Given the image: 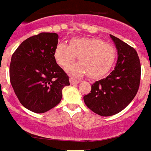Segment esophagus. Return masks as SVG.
<instances>
[{"label": "esophagus", "mask_w": 151, "mask_h": 151, "mask_svg": "<svg viewBox=\"0 0 151 151\" xmlns=\"http://www.w3.org/2000/svg\"><path fill=\"white\" fill-rule=\"evenodd\" d=\"M69 82H70V83L73 85V84H78L79 83V80H77L75 78H73V77H71V78H69Z\"/></svg>", "instance_id": "1"}]
</instances>
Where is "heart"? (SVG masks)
<instances>
[{
	"label": "heart",
	"instance_id": "1",
	"mask_svg": "<svg viewBox=\"0 0 151 151\" xmlns=\"http://www.w3.org/2000/svg\"><path fill=\"white\" fill-rule=\"evenodd\" d=\"M78 57L79 64L68 68L76 76L88 73L90 78L104 76L113 67L116 58V50L110 44L94 38H73L69 46L63 42L57 45L54 57L60 66L66 67Z\"/></svg>",
	"mask_w": 151,
	"mask_h": 151
}]
</instances>
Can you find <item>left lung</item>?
Wrapping results in <instances>:
<instances>
[{
	"instance_id": "obj_1",
	"label": "left lung",
	"mask_w": 151,
	"mask_h": 151,
	"mask_svg": "<svg viewBox=\"0 0 151 151\" xmlns=\"http://www.w3.org/2000/svg\"><path fill=\"white\" fill-rule=\"evenodd\" d=\"M110 37L118 50L115 69L92 84L90 93L84 96L85 105L101 116L124 110L135 97L141 81V63L135 49L115 36Z\"/></svg>"
}]
</instances>
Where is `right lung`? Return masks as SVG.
Here are the masks:
<instances>
[{"label":"right lung","mask_w":151,"mask_h":151,"mask_svg":"<svg viewBox=\"0 0 151 151\" xmlns=\"http://www.w3.org/2000/svg\"><path fill=\"white\" fill-rule=\"evenodd\" d=\"M58 35L41 32L27 38L11 57L10 80L21 104L43 113L57 106L69 76L57 63L54 51Z\"/></svg>","instance_id":"add662e5"}]
</instances>
